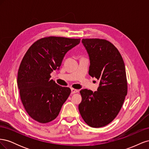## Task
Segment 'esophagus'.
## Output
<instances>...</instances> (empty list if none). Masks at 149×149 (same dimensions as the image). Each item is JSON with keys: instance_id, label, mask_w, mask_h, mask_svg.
Instances as JSON below:
<instances>
[{"instance_id": "obj_1", "label": "esophagus", "mask_w": 149, "mask_h": 149, "mask_svg": "<svg viewBox=\"0 0 149 149\" xmlns=\"http://www.w3.org/2000/svg\"><path fill=\"white\" fill-rule=\"evenodd\" d=\"M71 94H73L78 93L79 91L78 89H73V88H71Z\"/></svg>"}]
</instances>
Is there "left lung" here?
<instances>
[{"label":"left lung","instance_id":"1","mask_svg":"<svg viewBox=\"0 0 149 149\" xmlns=\"http://www.w3.org/2000/svg\"><path fill=\"white\" fill-rule=\"evenodd\" d=\"M90 65L89 74L100 80L95 92L81 89L78 106L84 122L92 127H104L118 114L127 93L125 65L119 52L106 40L83 39Z\"/></svg>","mask_w":149,"mask_h":149}]
</instances>
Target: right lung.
<instances>
[{"instance_id": "add662e5", "label": "right lung", "mask_w": 149, "mask_h": 149, "mask_svg": "<svg viewBox=\"0 0 149 149\" xmlns=\"http://www.w3.org/2000/svg\"><path fill=\"white\" fill-rule=\"evenodd\" d=\"M80 43V39L50 37L35 42L22 60L17 84L22 104L31 118L40 123L55 119L71 89L57 84L51 78L60 70L66 53Z\"/></svg>"}]
</instances>
